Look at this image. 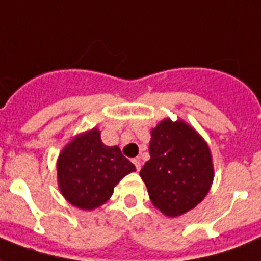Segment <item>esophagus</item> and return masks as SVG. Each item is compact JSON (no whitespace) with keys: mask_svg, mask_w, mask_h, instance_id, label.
I'll return each instance as SVG.
<instances>
[{"mask_svg":"<svg viewBox=\"0 0 261 261\" xmlns=\"http://www.w3.org/2000/svg\"><path fill=\"white\" fill-rule=\"evenodd\" d=\"M133 163H134L135 168H137V171H139V169H141V160L134 159V160H133Z\"/></svg>","mask_w":261,"mask_h":261,"instance_id":"34e87169","label":"esophagus"}]
</instances>
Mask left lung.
I'll list each match as a JSON object with an SVG mask.
<instances>
[{
	"label": "left lung",
	"mask_w": 261,
	"mask_h": 261,
	"mask_svg": "<svg viewBox=\"0 0 261 261\" xmlns=\"http://www.w3.org/2000/svg\"><path fill=\"white\" fill-rule=\"evenodd\" d=\"M149 153L139 174L160 211L177 217L202 202L214 171L210 149L194 128L165 119L151 130Z\"/></svg>",
	"instance_id": "obj_1"
}]
</instances>
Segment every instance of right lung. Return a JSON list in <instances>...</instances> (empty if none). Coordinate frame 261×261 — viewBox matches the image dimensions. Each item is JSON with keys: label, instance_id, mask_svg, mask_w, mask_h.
Masks as SVG:
<instances>
[{"label": "right lung", "instance_id": "obj_1", "mask_svg": "<svg viewBox=\"0 0 261 261\" xmlns=\"http://www.w3.org/2000/svg\"><path fill=\"white\" fill-rule=\"evenodd\" d=\"M57 169L63 196L73 206L93 210L111 198L114 187L135 167L118 146H106L100 131L93 128L63 149Z\"/></svg>", "mask_w": 261, "mask_h": 261}]
</instances>
